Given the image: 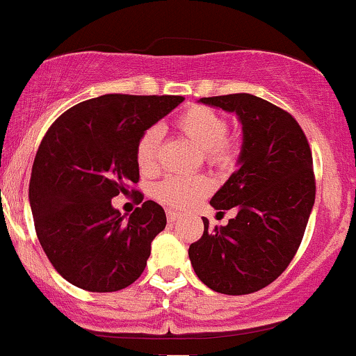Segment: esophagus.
Masks as SVG:
<instances>
[{"label":"esophagus","instance_id":"1","mask_svg":"<svg viewBox=\"0 0 356 356\" xmlns=\"http://www.w3.org/2000/svg\"><path fill=\"white\" fill-rule=\"evenodd\" d=\"M179 219V212H175V211H167V220H169V222H175V220Z\"/></svg>","mask_w":356,"mask_h":356}]
</instances>
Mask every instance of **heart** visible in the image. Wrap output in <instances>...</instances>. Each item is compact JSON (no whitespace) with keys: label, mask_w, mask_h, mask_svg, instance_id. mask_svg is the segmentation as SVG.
I'll return each mask as SVG.
<instances>
[{"label":"heart","mask_w":356,"mask_h":356,"mask_svg":"<svg viewBox=\"0 0 356 356\" xmlns=\"http://www.w3.org/2000/svg\"><path fill=\"white\" fill-rule=\"evenodd\" d=\"M175 127L192 144L202 149L207 164L226 167L238 155V140L227 136V124L222 115L209 107L192 105L179 113ZM161 154V129L150 127L142 134L136 147V161L144 174H154ZM211 191L209 179L204 175H172L155 186L154 195L174 209H187L199 202Z\"/></svg>","instance_id":"1"}]
</instances>
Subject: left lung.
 <instances>
[{
	"mask_svg": "<svg viewBox=\"0 0 356 356\" xmlns=\"http://www.w3.org/2000/svg\"><path fill=\"white\" fill-rule=\"evenodd\" d=\"M199 102L238 115L243 147L238 170L211 199L214 209L236 207L238 216L214 229L202 218L189 259L207 288L249 295L271 284L300 248L316 194L312 149L293 115L268 100L232 93Z\"/></svg>",
	"mask_w": 356,
	"mask_h": 356,
	"instance_id": "left-lung-1",
	"label": "left lung"
}]
</instances>
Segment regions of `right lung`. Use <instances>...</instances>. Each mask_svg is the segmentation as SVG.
<instances>
[{"mask_svg": "<svg viewBox=\"0 0 356 356\" xmlns=\"http://www.w3.org/2000/svg\"><path fill=\"white\" fill-rule=\"evenodd\" d=\"M182 100L110 93L68 108L44 134L28 195L40 244L68 283L112 293L144 273L165 212L145 201L124 219L112 199L138 182V138Z\"/></svg>", "mask_w": 356, "mask_h": 356, "instance_id": "obj_1", "label": "right lung"}]
</instances>
